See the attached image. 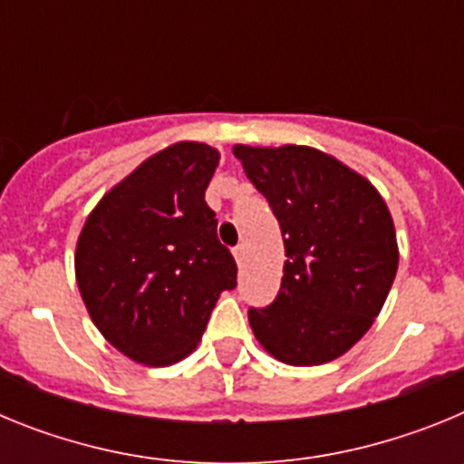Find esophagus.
Listing matches in <instances>:
<instances>
[{"mask_svg":"<svg viewBox=\"0 0 464 464\" xmlns=\"http://www.w3.org/2000/svg\"><path fill=\"white\" fill-rule=\"evenodd\" d=\"M244 256H246V251H244V246H237L235 248V260H237V265H244Z\"/></svg>","mask_w":464,"mask_h":464,"instance_id":"34e87169","label":"esophagus"}]
</instances>
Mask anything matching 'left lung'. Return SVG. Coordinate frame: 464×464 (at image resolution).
I'll return each instance as SVG.
<instances>
[{
	"label": "left lung",
	"instance_id": "1",
	"mask_svg": "<svg viewBox=\"0 0 464 464\" xmlns=\"http://www.w3.org/2000/svg\"><path fill=\"white\" fill-rule=\"evenodd\" d=\"M281 225V290L248 311L257 342L295 367L330 362L372 327L395 281L392 216L364 176L309 146H235Z\"/></svg>",
	"mask_w": 464,
	"mask_h": 464
}]
</instances>
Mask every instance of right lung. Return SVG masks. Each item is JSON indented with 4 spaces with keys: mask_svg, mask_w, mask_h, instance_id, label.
Listing matches in <instances>:
<instances>
[{
    "mask_svg": "<svg viewBox=\"0 0 464 464\" xmlns=\"http://www.w3.org/2000/svg\"><path fill=\"white\" fill-rule=\"evenodd\" d=\"M218 160L207 143H171L111 188L81 229L73 265L85 309L134 362L190 355L220 293L237 285L204 199Z\"/></svg>",
    "mask_w": 464,
    "mask_h": 464,
    "instance_id": "add662e5",
    "label": "right lung"
}]
</instances>
